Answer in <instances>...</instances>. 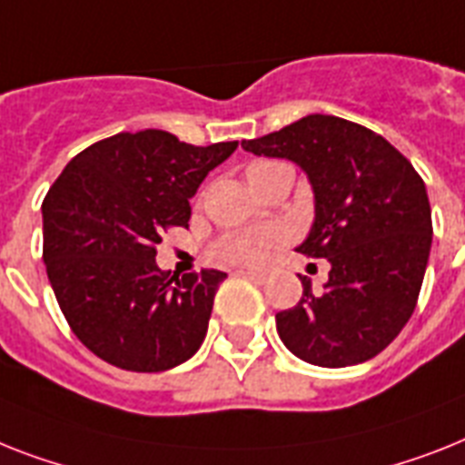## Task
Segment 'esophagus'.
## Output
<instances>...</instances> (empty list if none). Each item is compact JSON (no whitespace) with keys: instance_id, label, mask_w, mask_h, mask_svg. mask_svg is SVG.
Instances as JSON below:
<instances>
[{"instance_id":"1","label":"esophagus","mask_w":465,"mask_h":465,"mask_svg":"<svg viewBox=\"0 0 465 465\" xmlns=\"http://www.w3.org/2000/svg\"><path fill=\"white\" fill-rule=\"evenodd\" d=\"M237 275L254 280V282H263V280H266V273H263V271H237Z\"/></svg>"}]
</instances>
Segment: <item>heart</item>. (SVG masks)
I'll list each match as a JSON object with an SVG mask.
<instances>
[{
  "instance_id": "b5f03b06",
  "label": "heart",
  "mask_w": 465,
  "mask_h": 465,
  "mask_svg": "<svg viewBox=\"0 0 465 465\" xmlns=\"http://www.w3.org/2000/svg\"><path fill=\"white\" fill-rule=\"evenodd\" d=\"M268 163L271 161H259L254 166H249V171L263 168ZM280 242H282V232L275 228L232 230L211 244L209 256L218 263H228V266H259L271 256V252Z\"/></svg>"
}]
</instances>
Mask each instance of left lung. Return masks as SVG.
Instances as JSON below:
<instances>
[{
	"label": "left lung",
	"mask_w": 465,
	"mask_h": 465,
	"mask_svg": "<svg viewBox=\"0 0 465 465\" xmlns=\"http://www.w3.org/2000/svg\"><path fill=\"white\" fill-rule=\"evenodd\" d=\"M242 147L304 168L316 221L297 252L330 261L323 292L299 275L302 299L275 313L280 340L323 368L378 356L409 323L423 285L432 244L423 178L382 135L323 114L242 140Z\"/></svg>",
	"instance_id": "8db88e82"
}]
</instances>
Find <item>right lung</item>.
<instances>
[{"mask_svg": "<svg viewBox=\"0 0 465 465\" xmlns=\"http://www.w3.org/2000/svg\"><path fill=\"white\" fill-rule=\"evenodd\" d=\"M237 142L118 133L68 161L42 202V259L68 325L111 366L159 373L204 342L221 271L168 278L156 244L187 228L190 197Z\"/></svg>", "mask_w": 465, "mask_h": 465, "instance_id": "right-lung-1", "label": "right lung"}]
</instances>
